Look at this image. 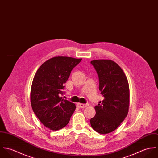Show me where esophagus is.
<instances>
[{"mask_svg": "<svg viewBox=\"0 0 158 158\" xmlns=\"http://www.w3.org/2000/svg\"><path fill=\"white\" fill-rule=\"evenodd\" d=\"M89 104H81V103H77V107L79 108H84L87 106H89Z\"/></svg>", "mask_w": 158, "mask_h": 158, "instance_id": "34e87169", "label": "esophagus"}]
</instances>
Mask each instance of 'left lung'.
Returning <instances> with one entry per match:
<instances>
[{
	"label": "left lung",
	"instance_id": "obj_1",
	"mask_svg": "<svg viewBox=\"0 0 158 158\" xmlns=\"http://www.w3.org/2000/svg\"><path fill=\"white\" fill-rule=\"evenodd\" d=\"M99 78V90L104 100L95 107L90 119L92 128L106 134L115 130L126 118L129 104V89L126 76L120 66L110 60L91 61Z\"/></svg>",
	"mask_w": 158,
	"mask_h": 158
}]
</instances>
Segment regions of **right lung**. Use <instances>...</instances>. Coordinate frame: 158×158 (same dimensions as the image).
<instances>
[{"label": "right lung", "instance_id": "obj_1", "mask_svg": "<svg viewBox=\"0 0 158 158\" xmlns=\"http://www.w3.org/2000/svg\"><path fill=\"white\" fill-rule=\"evenodd\" d=\"M81 60L55 57L43 63L34 76L31 93L32 109L40 121L51 130L66 126L75 110V104L62 96L72 69Z\"/></svg>", "mask_w": 158, "mask_h": 158}]
</instances>
